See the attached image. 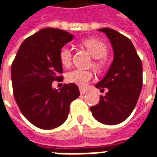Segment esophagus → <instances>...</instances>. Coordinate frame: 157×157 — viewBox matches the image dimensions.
Instances as JSON below:
<instances>
[{"mask_svg": "<svg viewBox=\"0 0 157 157\" xmlns=\"http://www.w3.org/2000/svg\"><path fill=\"white\" fill-rule=\"evenodd\" d=\"M86 91H87V90H86V89H83V88H80V93L82 94V95H84L85 93H86Z\"/></svg>", "mask_w": 157, "mask_h": 157, "instance_id": "obj_1", "label": "esophagus"}]
</instances>
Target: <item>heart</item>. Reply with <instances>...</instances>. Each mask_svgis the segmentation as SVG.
Returning a JSON list of instances; mask_svg holds the SVG:
<instances>
[{
    "label": "heart",
    "instance_id": "1",
    "mask_svg": "<svg viewBox=\"0 0 157 157\" xmlns=\"http://www.w3.org/2000/svg\"><path fill=\"white\" fill-rule=\"evenodd\" d=\"M82 45L88 50L91 56L95 59L105 57L107 54V47L101 40L90 38L83 40ZM59 60L64 67L68 68L71 67L72 61V52L68 46H64L61 47L59 52ZM93 66L96 69L101 68V64L98 62H95ZM66 78L69 83L77 85L80 87H86L93 78V74L86 70L74 69L67 73Z\"/></svg>",
    "mask_w": 157,
    "mask_h": 157
}]
</instances>
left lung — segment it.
<instances>
[{
    "instance_id": "1",
    "label": "left lung",
    "mask_w": 157,
    "mask_h": 157,
    "mask_svg": "<svg viewBox=\"0 0 157 157\" xmlns=\"http://www.w3.org/2000/svg\"><path fill=\"white\" fill-rule=\"evenodd\" d=\"M111 41L114 59L105 77L96 87L107 92L90 108L94 118L105 125H117L131 115L142 87V64L131 40L111 28H101Z\"/></svg>"
}]
</instances>
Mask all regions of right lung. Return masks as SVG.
I'll use <instances>...</instances> for the list:
<instances>
[{
    "label": "right lung",
    "instance_id": "add662e5",
    "mask_svg": "<svg viewBox=\"0 0 157 157\" xmlns=\"http://www.w3.org/2000/svg\"><path fill=\"white\" fill-rule=\"evenodd\" d=\"M72 38L73 35L60 29H42L23 41L11 65L16 101L23 116L40 129L62 125L71 103L80 96L73 83L64 84L59 90L52 88L54 81H63L59 52Z\"/></svg>",
    "mask_w": 157,
    "mask_h": 157
}]
</instances>
